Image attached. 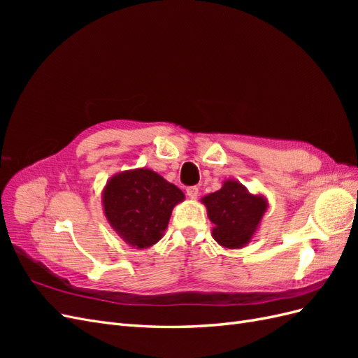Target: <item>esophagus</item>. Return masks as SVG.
I'll use <instances>...</instances> for the list:
<instances>
[{
    "label": "esophagus",
    "mask_w": 358,
    "mask_h": 358,
    "mask_svg": "<svg viewBox=\"0 0 358 358\" xmlns=\"http://www.w3.org/2000/svg\"><path fill=\"white\" fill-rule=\"evenodd\" d=\"M187 196L192 200H196L199 197V188L197 187H188L187 188Z\"/></svg>",
    "instance_id": "1"
}]
</instances>
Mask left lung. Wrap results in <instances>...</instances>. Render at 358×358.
Masks as SVG:
<instances>
[{
  "label": "left lung",
  "mask_w": 358,
  "mask_h": 358,
  "mask_svg": "<svg viewBox=\"0 0 358 358\" xmlns=\"http://www.w3.org/2000/svg\"><path fill=\"white\" fill-rule=\"evenodd\" d=\"M201 203L213 224L212 237L227 249H241L251 242L268 208L266 196L252 194L234 179L224 180Z\"/></svg>",
  "instance_id": "obj_1"
}]
</instances>
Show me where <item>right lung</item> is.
Masks as SVG:
<instances>
[{"mask_svg": "<svg viewBox=\"0 0 358 358\" xmlns=\"http://www.w3.org/2000/svg\"><path fill=\"white\" fill-rule=\"evenodd\" d=\"M183 192L150 169L116 173L101 194L103 212L113 231L129 246L145 249L164 236L171 210Z\"/></svg>", "mask_w": 358, "mask_h": 358, "instance_id": "add662e5", "label": "right lung"}]
</instances>
